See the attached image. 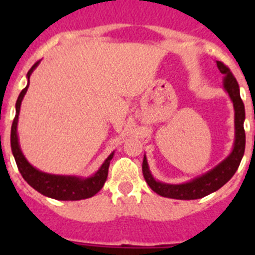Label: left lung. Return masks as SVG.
<instances>
[{
    "mask_svg": "<svg viewBox=\"0 0 255 255\" xmlns=\"http://www.w3.org/2000/svg\"><path fill=\"white\" fill-rule=\"evenodd\" d=\"M217 66L220 71L225 75L224 85L225 89L229 93L230 98L233 100L234 108H235V144L231 154L221 162L217 167L207 172L203 176L198 177L186 184H180V185H170V184H163V182L155 181L150 175L149 168H148L147 158L143 159V170L144 179L154 193H157L161 197L172 198V199H199L206 195L211 194L213 191L218 190L221 186H224L238 170L239 164L242 162L243 155L245 150V130H244V120H245V108L242 98H240V91H239V84L236 82L235 76L231 73V70L221 61H217Z\"/></svg>",
    "mask_w": 255,
    "mask_h": 255,
    "instance_id": "1",
    "label": "left lung"
}]
</instances>
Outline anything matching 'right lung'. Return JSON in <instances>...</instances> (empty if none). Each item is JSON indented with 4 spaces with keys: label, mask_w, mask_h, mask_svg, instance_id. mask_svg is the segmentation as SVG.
<instances>
[{
    "label": "right lung",
    "mask_w": 255,
    "mask_h": 255,
    "mask_svg": "<svg viewBox=\"0 0 255 255\" xmlns=\"http://www.w3.org/2000/svg\"><path fill=\"white\" fill-rule=\"evenodd\" d=\"M37 65L38 61L28 71V79L30 76L31 71L37 67ZM28 87L29 84L19 94V98L16 101V115H15V119H13L12 125H11V150H12V154L15 157L17 168H19L20 173H21L22 179L25 180L31 188L39 191L40 194L57 200H80L96 195L103 188L106 180H107L110 161L114 157V153L110 154V157L102 164V167L97 171L96 175L89 177V179H79V177L71 176H56V175H48V173L40 172V171L35 170L26 161L25 157L22 155L19 147V141H17L16 126L17 119H19L20 105H21L22 97L25 96L26 91H28Z\"/></svg>",
    "instance_id": "right-lung-1"
}]
</instances>
